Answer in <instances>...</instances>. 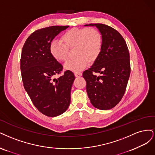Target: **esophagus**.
<instances>
[{
    "mask_svg": "<svg viewBox=\"0 0 155 155\" xmlns=\"http://www.w3.org/2000/svg\"><path fill=\"white\" fill-rule=\"evenodd\" d=\"M82 73L81 72H74V75L77 77H81L82 76Z\"/></svg>",
    "mask_w": 155,
    "mask_h": 155,
    "instance_id": "obj_1",
    "label": "esophagus"
}]
</instances>
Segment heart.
Here are the masks:
<instances>
[{
  "instance_id": "obj_1",
  "label": "heart",
  "mask_w": 155,
  "mask_h": 155,
  "mask_svg": "<svg viewBox=\"0 0 155 155\" xmlns=\"http://www.w3.org/2000/svg\"><path fill=\"white\" fill-rule=\"evenodd\" d=\"M62 41L53 40L49 45V53L54 59L64 62L68 58V49L74 48V59L64 65L68 70L77 72L86 68L87 62L93 63L98 58L102 45V35L93 28H74L65 32Z\"/></svg>"
}]
</instances>
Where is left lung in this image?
<instances>
[{
	"mask_svg": "<svg viewBox=\"0 0 155 155\" xmlns=\"http://www.w3.org/2000/svg\"><path fill=\"white\" fill-rule=\"evenodd\" d=\"M96 26L102 37L101 53L93 66L83 72L86 91L93 106L107 110L120 102L126 91L130 76L129 53L126 41L118 31L103 24ZM95 72L101 74L97 77Z\"/></svg>",
	"mask_w": 155,
	"mask_h": 155,
	"instance_id": "8db88e82",
	"label": "left lung"
}]
</instances>
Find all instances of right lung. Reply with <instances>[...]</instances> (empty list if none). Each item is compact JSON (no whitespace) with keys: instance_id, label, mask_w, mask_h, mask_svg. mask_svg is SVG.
Listing matches in <instances>:
<instances>
[{"instance_id":"obj_1","label":"right lung","mask_w":155,"mask_h":155,"mask_svg":"<svg viewBox=\"0 0 155 155\" xmlns=\"http://www.w3.org/2000/svg\"><path fill=\"white\" fill-rule=\"evenodd\" d=\"M69 26H53L37 29L25 42L21 53V70L24 89L33 105L44 115L54 117L67 110L75 77L69 70L61 74L63 66L49 53L53 38Z\"/></svg>"}]
</instances>
